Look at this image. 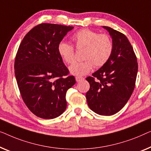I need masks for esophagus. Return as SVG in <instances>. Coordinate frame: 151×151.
Here are the masks:
<instances>
[{"label":"esophagus","mask_w":151,"mask_h":151,"mask_svg":"<svg viewBox=\"0 0 151 151\" xmlns=\"http://www.w3.org/2000/svg\"><path fill=\"white\" fill-rule=\"evenodd\" d=\"M75 79L77 82L78 81H83L84 79L83 77H81V76H76L75 77Z\"/></svg>","instance_id":"esophagus-1"}]
</instances>
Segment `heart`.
Here are the masks:
<instances>
[{
    "label": "heart",
    "mask_w": 151,
    "mask_h": 151,
    "mask_svg": "<svg viewBox=\"0 0 151 151\" xmlns=\"http://www.w3.org/2000/svg\"><path fill=\"white\" fill-rule=\"evenodd\" d=\"M76 50L83 48L82 59L84 61L76 62L70 67L72 75L82 76L90 73L93 66L99 68L105 65L111 57L114 50V43L108 34L98 33L91 29L78 31L71 37ZM59 55L68 64L75 61L73 46L65 42H60L57 47Z\"/></svg>",
    "instance_id": "b5f03b06"
}]
</instances>
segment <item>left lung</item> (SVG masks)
<instances>
[{
    "instance_id": "8db88e82",
    "label": "left lung",
    "mask_w": 151,
    "mask_h": 151,
    "mask_svg": "<svg viewBox=\"0 0 151 151\" xmlns=\"http://www.w3.org/2000/svg\"><path fill=\"white\" fill-rule=\"evenodd\" d=\"M111 35L114 50L107 62L86 78L90 88L86 93L91 110L102 116L114 115L126 105L134 90L137 69V57L124 34L103 27Z\"/></svg>"
}]
</instances>
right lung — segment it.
Wrapping results in <instances>:
<instances>
[{
  "label": "right lung",
  "mask_w": 151,
  "mask_h": 151,
  "mask_svg": "<svg viewBox=\"0 0 151 151\" xmlns=\"http://www.w3.org/2000/svg\"><path fill=\"white\" fill-rule=\"evenodd\" d=\"M73 27L42 23L29 31L19 46L14 69L21 96L37 117L53 119L66 109L67 90L74 76L59 55L57 47Z\"/></svg>",
  "instance_id": "1"
}]
</instances>
